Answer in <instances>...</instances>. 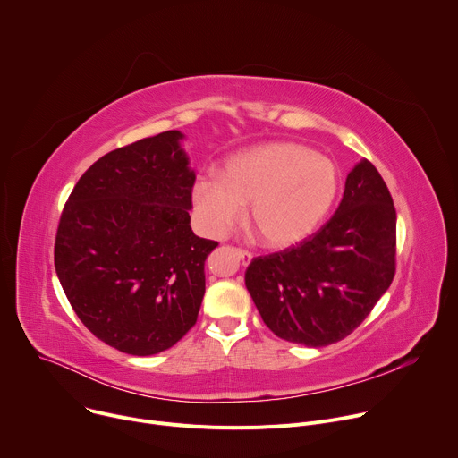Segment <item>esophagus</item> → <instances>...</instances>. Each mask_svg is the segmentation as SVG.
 I'll use <instances>...</instances> for the list:
<instances>
[{
  "label": "esophagus",
  "mask_w": 458,
  "mask_h": 458,
  "mask_svg": "<svg viewBox=\"0 0 458 458\" xmlns=\"http://www.w3.org/2000/svg\"><path fill=\"white\" fill-rule=\"evenodd\" d=\"M237 255H239L241 263H242L244 267H246V265H250V260H251V257H253V253H251V251L242 250V248H237Z\"/></svg>",
  "instance_id": "34e87169"
}]
</instances>
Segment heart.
I'll return each instance as SVG.
<instances>
[{
  "instance_id": "1",
  "label": "heart",
  "mask_w": 458,
  "mask_h": 458,
  "mask_svg": "<svg viewBox=\"0 0 458 458\" xmlns=\"http://www.w3.org/2000/svg\"><path fill=\"white\" fill-rule=\"evenodd\" d=\"M337 190L339 172L328 157L297 143L276 141L228 157L219 175H199L193 205L212 235L235 226L250 205L248 223L260 242L283 248L317 228Z\"/></svg>"
}]
</instances>
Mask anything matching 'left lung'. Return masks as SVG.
<instances>
[{
  "mask_svg": "<svg viewBox=\"0 0 458 458\" xmlns=\"http://www.w3.org/2000/svg\"><path fill=\"white\" fill-rule=\"evenodd\" d=\"M395 255V205L364 159L348 174L335 214L304 241L253 257L244 281L277 337L318 348L359 328L394 281Z\"/></svg>",
  "mask_w": 458,
  "mask_h": 458,
  "instance_id": "obj_1",
  "label": "left lung"
}]
</instances>
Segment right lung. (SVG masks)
<instances>
[{"label": "right lung", "mask_w": 458, "mask_h": 458, "mask_svg": "<svg viewBox=\"0 0 458 458\" xmlns=\"http://www.w3.org/2000/svg\"><path fill=\"white\" fill-rule=\"evenodd\" d=\"M168 130L98 159L64 203L54 265L72 310L128 353L172 348L198 320L205 260L219 244L190 228L195 174Z\"/></svg>", "instance_id": "1"}]
</instances>
